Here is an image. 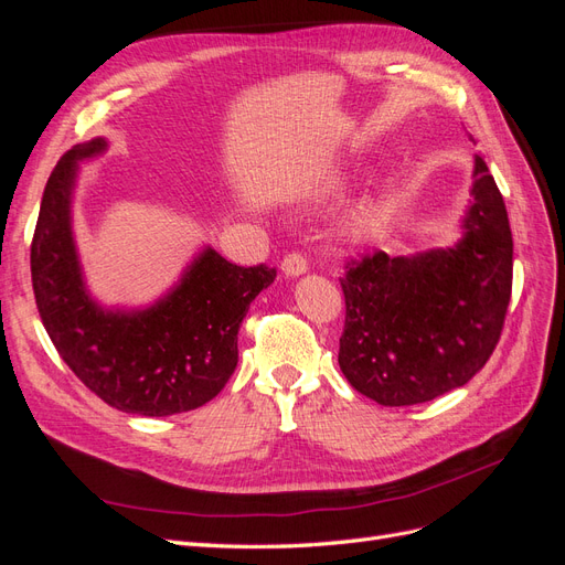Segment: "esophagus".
<instances>
[{"instance_id":"esophagus-1","label":"esophagus","mask_w":565,"mask_h":565,"mask_svg":"<svg viewBox=\"0 0 565 565\" xmlns=\"http://www.w3.org/2000/svg\"><path fill=\"white\" fill-rule=\"evenodd\" d=\"M280 268H282L285 276L299 278V276H303L306 270H309V262H306L301 254H287L285 259H282V264H280Z\"/></svg>"}]
</instances>
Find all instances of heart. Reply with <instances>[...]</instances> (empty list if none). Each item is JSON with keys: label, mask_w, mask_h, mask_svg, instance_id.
Masks as SVG:
<instances>
[{"label": "heart", "mask_w": 565, "mask_h": 565, "mask_svg": "<svg viewBox=\"0 0 565 565\" xmlns=\"http://www.w3.org/2000/svg\"><path fill=\"white\" fill-rule=\"evenodd\" d=\"M337 185H339V181L332 183V188H337ZM382 214H384V210H382L380 198H374V195L358 198L347 210V214L341 216V224H339L341 241L349 245L367 243L370 237L377 233V228L382 224Z\"/></svg>", "instance_id": "heart-1"}]
</instances>
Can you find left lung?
<instances>
[{"label":"left lung","mask_w":565,"mask_h":565,"mask_svg":"<svg viewBox=\"0 0 565 565\" xmlns=\"http://www.w3.org/2000/svg\"><path fill=\"white\" fill-rule=\"evenodd\" d=\"M471 179L452 245L377 252L341 278L339 367L380 405H417L465 386L498 347L514 243L500 188L478 156Z\"/></svg>","instance_id":"obj_1"}]
</instances>
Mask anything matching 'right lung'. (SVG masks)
Wrapping results in <instances>:
<instances>
[{
    "label": "right lung",
    "mask_w": 565,
    "mask_h": 565,
    "mask_svg": "<svg viewBox=\"0 0 565 565\" xmlns=\"http://www.w3.org/2000/svg\"><path fill=\"white\" fill-rule=\"evenodd\" d=\"M104 136L77 143L51 172L30 247L44 330L77 377L115 409L169 417L210 403L237 365V330L276 270L243 268L204 245L181 278L148 306L92 297L73 231L79 164L104 156Z\"/></svg>",
    "instance_id": "add662e5"
}]
</instances>
